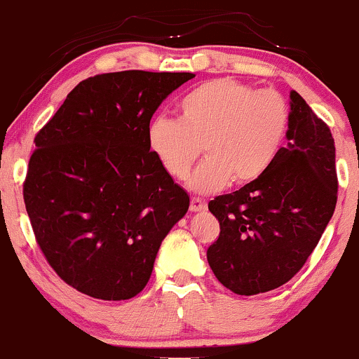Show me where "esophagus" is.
Segmentation results:
<instances>
[{
    "instance_id": "1",
    "label": "esophagus",
    "mask_w": 359,
    "mask_h": 359,
    "mask_svg": "<svg viewBox=\"0 0 359 359\" xmlns=\"http://www.w3.org/2000/svg\"><path fill=\"white\" fill-rule=\"evenodd\" d=\"M205 209V201L199 199V197H192L191 199V211L192 212H201Z\"/></svg>"
}]
</instances>
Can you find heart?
I'll list each match as a JSON object with an SVG mask.
<instances>
[{
  "mask_svg": "<svg viewBox=\"0 0 359 359\" xmlns=\"http://www.w3.org/2000/svg\"><path fill=\"white\" fill-rule=\"evenodd\" d=\"M179 118L158 114L147 142L168 175L184 179L201 151L205 160L189 177L194 192L212 194L262 177L285 145L290 109L275 89H255L231 77L203 82L177 102Z\"/></svg>",
  "mask_w": 359,
  "mask_h": 359,
  "instance_id": "1",
  "label": "heart"
}]
</instances>
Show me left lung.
I'll return each mask as SVG.
<instances>
[{"instance_id": "obj_1", "label": "left lung", "mask_w": 359, "mask_h": 359, "mask_svg": "<svg viewBox=\"0 0 359 359\" xmlns=\"http://www.w3.org/2000/svg\"><path fill=\"white\" fill-rule=\"evenodd\" d=\"M287 140L265 174L209 203L221 226L219 238L208 248L209 266L238 295L263 294L287 283L311 257L334 214V138L295 90H290Z\"/></svg>"}]
</instances>
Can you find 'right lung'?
<instances>
[{
	"instance_id": "add662e5",
	"label": "right lung",
	"mask_w": 359,
	"mask_h": 359,
	"mask_svg": "<svg viewBox=\"0 0 359 359\" xmlns=\"http://www.w3.org/2000/svg\"><path fill=\"white\" fill-rule=\"evenodd\" d=\"M191 72L89 77L35 137L23 199L40 250L65 283L102 300L135 297L189 196L147 142L154 113Z\"/></svg>"
}]
</instances>
